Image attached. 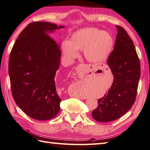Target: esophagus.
<instances>
[{"mask_svg": "<svg viewBox=\"0 0 150 150\" xmlns=\"http://www.w3.org/2000/svg\"><path fill=\"white\" fill-rule=\"evenodd\" d=\"M83 67V66H82V65H80V66H78V67H79V69H81V67ZM84 99H85V98H84Z\"/></svg>", "mask_w": 150, "mask_h": 150, "instance_id": "esophagus-1", "label": "esophagus"}]
</instances>
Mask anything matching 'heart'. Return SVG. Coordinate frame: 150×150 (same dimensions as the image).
<instances>
[{
    "instance_id": "heart-1",
    "label": "heart",
    "mask_w": 150,
    "mask_h": 150,
    "mask_svg": "<svg viewBox=\"0 0 150 150\" xmlns=\"http://www.w3.org/2000/svg\"><path fill=\"white\" fill-rule=\"evenodd\" d=\"M114 46L110 33L95 28H87L73 33L70 40H64L62 48L68 59L78 56V50H83L86 60L94 64L102 63L110 57Z\"/></svg>"
}]
</instances>
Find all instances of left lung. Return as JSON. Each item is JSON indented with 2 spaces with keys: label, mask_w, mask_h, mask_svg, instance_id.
<instances>
[{
  "label": "left lung",
  "mask_w": 150,
  "mask_h": 150,
  "mask_svg": "<svg viewBox=\"0 0 150 150\" xmlns=\"http://www.w3.org/2000/svg\"><path fill=\"white\" fill-rule=\"evenodd\" d=\"M114 50L108 59L113 75L108 93L98 100L92 116L99 122H110L125 115L135 102L140 77V64L132 40L119 25Z\"/></svg>",
  "instance_id": "left-lung-1"
}]
</instances>
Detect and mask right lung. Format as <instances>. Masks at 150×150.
Segmentation results:
<instances>
[{"mask_svg": "<svg viewBox=\"0 0 150 150\" xmlns=\"http://www.w3.org/2000/svg\"><path fill=\"white\" fill-rule=\"evenodd\" d=\"M63 28L45 21L30 23L10 52L8 73L13 100L24 113L37 120L52 119L59 111L61 99L54 79L61 50L47 33Z\"/></svg>", "mask_w": 150, "mask_h": 150, "instance_id": "1", "label": "right lung"}]
</instances>
